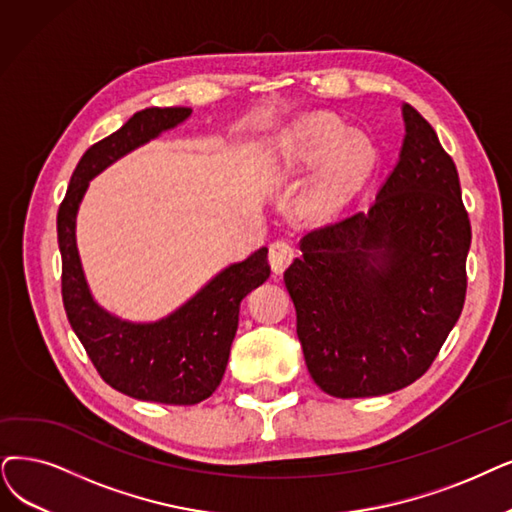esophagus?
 I'll return each instance as SVG.
<instances>
[{
    "label": "esophagus",
    "mask_w": 512,
    "mask_h": 512,
    "mask_svg": "<svg viewBox=\"0 0 512 512\" xmlns=\"http://www.w3.org/2000/svg\"><path fill=\"white\" fill-rule=\"evenodd\" d=\"M294 258H296V248H294L292 241L279 239V241L271 243L269 262H271V267H273V271H275L277 275L283 273L285 269H288L290 264L294 262Z\"/></svg>",
    "instance_id": "1"
}]
</instances>
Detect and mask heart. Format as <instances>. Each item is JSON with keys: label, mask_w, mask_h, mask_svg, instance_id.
Listing matches in <instances>:
<instances>
[{"label": "heart", "mask_w": 512, "mask_h": 512, "mask_svg": "<svg viewBox=\"0 0 512 512\" xmlns=\"http://www.w3.org/2000/svg\"><path fill=\"white\" fill-rule=\"evenodd\" d=\"M277 161L283 174L306 172L321 161L323 168L306 193L311 212L325 214L349 201L370 176L376 149L361 134L332 115H315L285 134L279 142Z\"/></svg>", "instance_id": "obj_1"}]
</instances>
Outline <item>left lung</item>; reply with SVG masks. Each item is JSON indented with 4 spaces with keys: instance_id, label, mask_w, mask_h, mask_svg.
I'll return each instance as SVG.
<instances>
[{
    "instance_id": "1",
    "label": "left lung",
    "mask_w": 512,
    "mask_h": 512,
    "mask_svg": "<svg viewBox=\"0 0 512 512\" xmlns=\"http://www.w3.org/2000/svg\"><path fill=\"white\" fill-rule=\"evenodd\" d=\"M403 119L399 163L370 210L306 233L283 273L306 367L340 399L426 374L466 298L470 220L456 163L414 107Z\"/></svg>"
}]
</instances>
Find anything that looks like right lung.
<instances>
[{"instance_id": "add662e5", "label": "right lung", "mask_w": 512, "mask_h": 512, "mask_svg": "<svg viewBox=\"0 0 512 512\" xmlns=\"http://www.w3.org/2000/svg\"><path fill=\"white\" fill-rule=\"evenodd\" d=\"M189 115L187 107H151L98 140L79 159L56 216L63 304L96 372L119 393L166 405H195L218 388L237 332L239 304L271 275L269 250L231 264L174 315L157 323H128L102 311L90 296L77 256L75 214L90 178Z\"/></svg>"}]
</instances>
